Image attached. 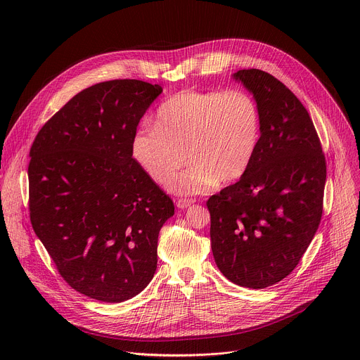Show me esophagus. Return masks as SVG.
Returning <instances> with one entry per match:
<instances>
[{
  "label": "esophagus",
  "instance_id": "esophagus-1",
  "mask_svg": "<svg viewBox=\"0 0 360 360\" xmlns=\"http://www.w3.org/2000/svg\"><path fill=\"white\" fill-rule=\"evenodd\" d=\"M195 200L193 199H189V198H179L176 200V207L181 208V210H186L188 207H191V205L193 203Z\"/></svg>",
  "mask_w": 360,
  "mask_h": 360
}]
</instances>
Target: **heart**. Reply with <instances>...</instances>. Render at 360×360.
Returning a JSON list of instances; mask_svg holds the SVG:
<instances>
[{
	"mask_svg": "<svg viewBox=\"0 0 360 360\" xmlns=\"http://www.w3.org/2000/svg\"><path fill=\"white\" fill-rule=\"evenodd\" d=\"M262 136L258 101L245 89H185L158 107L152 128L131 138V157L143 174L175 193H203L239 179ZM191 165L173 174L184 155Z\"/></svg>",
	"mask_w": 360,
	"mask_h": 360,
	"instance_id": "1",
	"label": "heart"
}]
</instances>
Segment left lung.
I'll return each mask as SVG.
<instances>
[{
    "instance_id": "left-lung-1",
    "label": "left lung",
    "mask_w": 360,
    "mask_h": 360,
    "mask_svg": "<svg viewBox=\"0 0 360 360\" xmlns=\"http://www.w3.org/2000/svg\"><path fill=\"white\" fill-rule=\"evenodd\" d=\"M258 101L262 136L248 171L207 200L211 246L231 282L264 289L299 264L323 212L326 160L302 102L274 75H235Z\"/></svg>"
}]
</instances>
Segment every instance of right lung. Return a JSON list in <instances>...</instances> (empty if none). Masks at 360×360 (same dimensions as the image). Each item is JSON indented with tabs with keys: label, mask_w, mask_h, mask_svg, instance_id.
<instances>
[{
	"label": "right lung",
	"mask_w": 360,
	"mask_h": 360,
	"mask_svg": "<svg viewBox=\"0 0 360 360\" xmlns=\"http://www.w3.org/2000/svg\"><path fill=\"white\" fill-rule=\"evenodd\" d=\"M161 92L139 79L92 85L44 124L30 150L34 232L64 281L101 302L146 288L160 231L175 212L131 157L139 120Z\"/></svg>",
	"instance_id": "right-lung-1"
}]
</instances>
